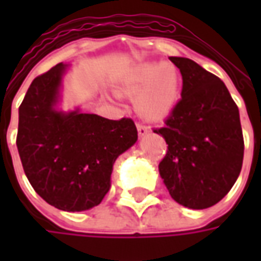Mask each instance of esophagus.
Listing matches in <instances>:
<instances>
[{
	"mask_svg": "<svg viewBox=\"0 0 261 261\" xmlns=\"http://www.w3.org/2000/svg\"><path fill=\"white\" fill-rule=\"evenodd\" d=\"M137 131H138V136L144 137L149 134V128H148L147 125H144L142 123H137Z\"/></svg>",
	"mask_w": 261,
	"mask_h": 261,
	"instance_id": "1",
	"label": "esophagus"
}]
</instances>
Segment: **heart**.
<instances>
[{
    "label": "heart",
    "instance_id": "1",
    "mask_svg": "<svg viewBox=\"0 0 261 261\" xmlns=\"http://www.w3.org/2000/svg\"><path fill=\"white\" fill-rule=\"evenodd\" d=\"M180 72L172 64L145 63L136 67L121 84V91L136 95L137 112L144 119L162 120L169 116L180 93Z\"/></svg>",
    "mask_w": 261,
    "mask_h": 261
}]
</instances>
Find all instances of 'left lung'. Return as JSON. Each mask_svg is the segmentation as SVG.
Segmentation results:
<instances>
[{
  "instance_id": "obj_1",
  "label": "left lung",
  "mask_w": 261,
  "mask_h": 261,
  "mask_svg": "<svg viewBox=\"0 0 261 261\" xmlns=\"http://www.w3.org/2000/svg\"><path fill=\"white\" fill-rule=\"evenodd\" d=\"M183 78L181 99L155 128L168 144L159 173L176 202L213 207L235 185L243 162L239 109L218 76L193 60L170 57Z\"/></svg>"
}]
</instances>
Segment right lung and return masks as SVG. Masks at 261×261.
<instances>
[{
  "mask_svg": "<svg viewBox=\"0 0 261 261\" xmlns=\"http://www.w3.org/2000/svg\"><path fill=\"white\" fill-rule=\"evenodd\" d=\"M67 65L36 76L19 106L16 147L28 180L50 205L85 211L110 189L113 164L137 141L134 121L56 109Z\"/></svg>",
  "mask_w": 261,
  "mask_h": 261,
  "instance_id": "right-lung-1",
  "label": "right lung"
}]
</instances>
